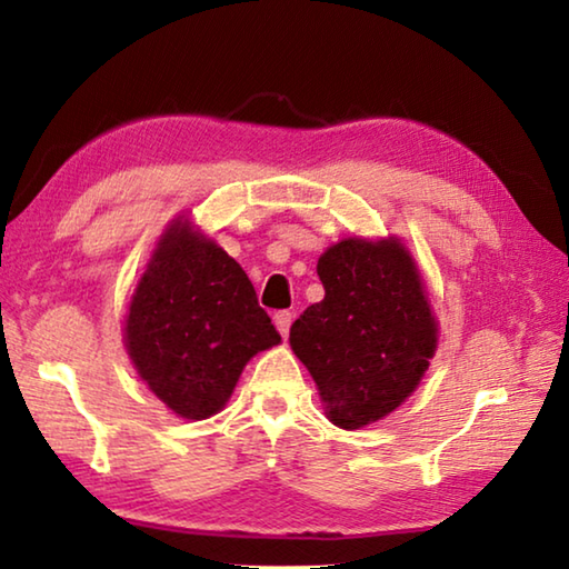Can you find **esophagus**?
I'll use <instances>...</instances> for the list:
<instances>
[{"mask_svg":"<svg viewBox=\"0 0 569 569\" xmlns=\"http://www.w3.org/2000/svg\"><path fill=\"white\" fill-rule=\"evenodd\" d=\"M273 323H276V329H278V333L283 336H288V331H291V323H293V313L291 311H278L276 316H273Z\"/></svg>","mask_w":569,"mask_h":569,"instance_id":"1","label":"esophagus"}]
</instances>
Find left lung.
I'll use <instances>...</instances> for the list:
<instances>
[{
	"instance_id": "8db88e82",
	"label": "left lung",
	"mask_w": 569,
	"mask_h": 569,
	"mask_svg": "<svg viewBox=\"0 0 569 569\" xmlns=\"http://www.w3.org/2000/svg\"><path fill=\"white\" fill-rule=\"evenodd\" d=\"M323 301L291 326L326 417L363 429L407 401L437 353L439 321L401 238H343L319 258Z\"/></svg>"
}]
</instances>
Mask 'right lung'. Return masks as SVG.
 Returning a JSON list of instances; mask_svg holds the SVG:
<instances>
[{
  "instance_id": "1",
  "label": "right lung",
  "mask_w": 569,
  "mask_h": 569,
  "mask_svg": "<svg viewBox=\"0 0 569 569\" xmlns=\"http://www.w3.org/2000/svg\"><path fill=\"white\" fill-rule=\"evenodd\" d=\"M122 339L142 383L192 421L223 409L246 363L281 343L243 268L188 213L158 238Z\"/></svg>"
}]
</instances>
